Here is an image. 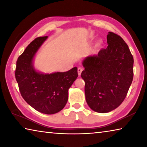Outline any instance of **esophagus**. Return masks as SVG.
Returning <instances> with one entry per match:
<instances>
[{
    "label": "esophagus",
    "mask_w": 147,
    "mask_h": 147,
    "mask_svg": "<svg viewBox=\"0 0 147 147\" xmlns=\"http://www.w3.org/2000/svg\"><path fill=\"white\" fill-rule=\"evenodd\" d=\"M82 68H81V67H78V76H80L81 75V73H82Z\"/></svg>",
    "instance_id": "34e87169"
}]
</instances>
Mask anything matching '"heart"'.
I'll list each match as a JSON object with an SVG mask.
<instances>
[{
  "label": "heart",
  "mask_w": 147,
  "mask_h": 147,
  "mask_svg": "<svg viewBox=\"0 0 147 147\" xmlns=\"http://www.w3.org/2000/svg\"><path fill=\"white\" fill-rule=\"evenodd\" d=\"M100 44H101V42H100V41H98V42H97V43H96V47H99V46L100 45Z\"/></svg>",
  "instance_id": "obj_1"
}]
</instances>
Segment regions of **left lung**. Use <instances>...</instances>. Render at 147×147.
I'll return each instance as SVG.
<instances>
[{
  "label": "left lung",
  "instance_id": "obj_1",
  "mask_svg": "<svg viewBox=\"0 0 147 147\" xmlns=\"http://www.w3.org/2000/svg\"><path fill=\"white\" fill-rule=\"evenodd\" d=\"M106 49L86 57L81 76L85 81L86 100L91 109L108 113L121 105L133 80L134 58L123 38L107 35Z\"/></svg>",
  "mask_w": 147,
  "mask_h": 147
}]
</instances>
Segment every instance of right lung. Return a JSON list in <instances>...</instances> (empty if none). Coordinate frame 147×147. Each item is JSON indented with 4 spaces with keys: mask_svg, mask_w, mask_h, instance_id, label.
<instances>
[{
    "mask_svg": "<svg viewBox=\"0 0 147 147\" xmlns=\"http://www.w3.org/2000/svg\"><path fill=\"white\" fill-rule=\"evenodd\" d=\"M47 38L39 37L28 45L17 59L15 74L24 100L36 110L51 115L60 111L66 105L68 90L78 77V69L51 74L35 69L34 58Z\"/></svg>",
    "mask_w": 147,
    "mask_h": 147,
    "instance_id": "obj_1",
    "label": "right lung"
}]
</instances>
